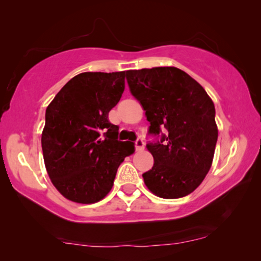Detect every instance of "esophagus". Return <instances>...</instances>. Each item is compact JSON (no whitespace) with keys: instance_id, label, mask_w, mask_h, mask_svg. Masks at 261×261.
Here are the masks:
<instances>
[{"instance_id":"esophagus-1","label":"esophagus","mask_w":261,"mask_h":261,"mask_svg":"<svg viewBox=\"0 0 261 261\" xmlns=\"http://www.w3.org/2000/svg\"><path fill=\"white\" fill-rule=\"evenodd\" d=\"M135 146H136V150H137V151H142V150H144L145 143L143 142V139H137L135 142Z\"/></svg>"}]
</instances>
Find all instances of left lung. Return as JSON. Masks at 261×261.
Returning <instances> with one entry per match:
<instances>
[{
    "mask_svg": "<svg viewBox=\"0 0 261 261\" xmlns=\"http://www.w3.org/2000/svg\"><path fill=\"white\" fill-rule=\"evenodd\" d=\"M126 81L145 110L148 135L156 137L146 144L154 164L143 174L144 182L159 197L188 195L213 164L218 137L214 102L203 87L176 67L126 71Z\"/></svg>",
    "mask_w": 261,
    "mask_h": 261,
    "instance_id": "obj_1",
    "label": "left lung"
}]
</instances>
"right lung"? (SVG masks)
Here are the masks:
<instances>
[{
  "mask_svg": "<svg viewBox=\"0 0 261 261\" xmlns=\"http://www.w3.org/2000/svg\"><path fill=\"white\" fill-rule=\"evenodd\" d=\"M126 72H85L66 84L45 114L41 148L47 174L61 195L95 203L113 188L132 142L118 140L109 111L121 100Z\"/></svg>",
  "mask_w": 261,
  "mask_h": 261,
  "instance_id": "add662e5",
  "label": "right lung"
}]
</instances>
